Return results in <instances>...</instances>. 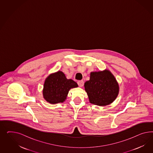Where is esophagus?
I'll return each mask as SVG.
<instances>
[{"label":"esophagus","mask_w":153,"mask_h":153,"mask_svg":"<svg viewBox=\"0 0 153 153\" xmlns=\"http://www.w3.org/2000/svg\"><path fill=\"white\" fill-rule=\"evenodd\" d=\"M77 83H78V85L79 87H82L83 86V84H84V82L82 80H80V81H77Z\"/></svg>","instance_id":"esophagus-1"}]
</instances>
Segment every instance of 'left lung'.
I'll use <instances>...</instances> for the list:
<instances>
[{
    "label": "left lung",
    "instance_id": "left-lung-1",
    "mask_svg": "<svg viewBox=\"0 0 153 153\" xmlns=\"http://www.w3.org/2000/svg\"><path fill=\"white\" fill-rule=\"evenodd\" d=\"M89 101L99 106H105L116 99L119 86L109 71L91 72L90 77L84 85Z\"/></svg>",
    "mask_w": 153,
    "mask_h": 153
}]
</instances>
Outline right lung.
<instances>
[{
	"label": "right lung",
	"mask_w": 153,
	"mask_h": 153,
	"mask_svg": "<svg viewBox=\"0 0 153 153\" xmlns=\"http://www.w3.org/2000/svg\"><path fill=\"white\" fill-rule=\"evenodd\" d=\"M77 86V83L74 80L66 79L62 72L58 71L46 78L44 85L43 96L47 102L51 104L63 102L70 89Z\"/></svg>",
	"instance_id": "1"
}]
</instances>
